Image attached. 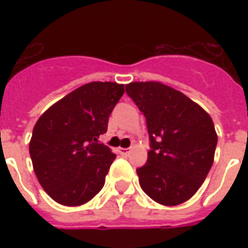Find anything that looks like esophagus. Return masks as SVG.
Returning <instances> with one entry per match:
<instances>
[{"label":"esophagus","instance_id":"obj_1","mask_svg":"<svg viewBox=\"0 0 248 248\" xmlns=\"http://www.w3.org/2000/svg\"><path fill=\"white\" fill-rule=\"evenodd\" d=\"M119 153H121L122 155H129L130 153H131V149H130V147H121V149H119Z\"/></svg>","mask_w":248,"mask_h":248}]
</instances>
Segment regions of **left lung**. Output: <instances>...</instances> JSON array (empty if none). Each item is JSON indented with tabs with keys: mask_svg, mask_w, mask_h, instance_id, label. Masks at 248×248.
Returning a JSON list of instances; mask_svg holds the SVG:
<instances>
[{
	"mask_svg": "<svg viewBox=\"0 0 248 248\" xmlns=\"http://www.w3.org/2000/svg\"><path fill=\"white\" fill-rule=\"evenodd\" d=\"M126 93L145 115L150 137L147 162L137 170L142 190L163 206L186 202L213 166L218 142L213 119L161 82H131Z\"/></svg>",
	"mask_w": 248,
	"mask_h": 248,
	"instance_id": "obj_1",
	"label": "left lung"
}]
</instances>
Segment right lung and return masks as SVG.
Instances as JSON below:
<instances>
[{
	"label": "right lung",
	"instance_id": "1",
	"mask_svg": "<svg viewBox=\"0 0 248 248\" xmlns=\"http://www.w3.org/2000/svg\"><path fill=\"white\" fill-rule=\"evenodd\" d=\"M124 85L90 82L51 105L37 121L29 153L38 182L63 206H81L101 191L115 154L98 142Z\"/></svg>",
	"mask_w": 248,
	"mask_h": 248
}]
</instances>
